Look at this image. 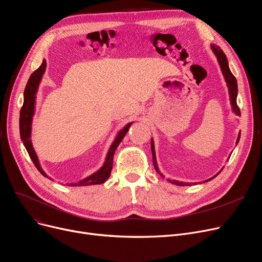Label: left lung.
Masks as SVG:
<instances>
[{
	"instance_id": "8db88e82",
	"label": "left lung",
	"mask_w": 262,
	"mask_h": 262,
	"mask_svg": "<svg viewBox=\"0 0 262 262\" xmlns=\"http://www.w3.org/2000/svg\"><path fill=\"white\" fill-rule=\"evenodd\" d=\"M211 49H212V51L214 52V54H215V56H216V59H217V61H219V64H220V66H221L222 73H223L224 78H225V81H226V83H227V86H228L229 97H230V104H231L232 111L235 113L236 116L240 117V116H241V112H240V109H238V107H237V105H236V96H237V83H236V79H235V77L232 75V73H231V71H230L229 65H228V60H227L226 54L224 53V51H223L220 47L215 46V45H211ZM240 137H241V132L238 133L237 139H236V142H235L236 144H237L238 140H240ZM151 150H152L154 168H155V170H156V171H157L159 174H161L162 177H164L163 173H162L161 171H159L158 166H157L156 155H155V147H154V141H153V139H151ZM229 157H230V156H229ZM222 170H223V168H222ZM222 170H221V171H222ZM221 171H220L217 174H220ZM217 174H215L214 177H212V178L209 179V180L203 181V183H206V182L213 180L214 178L217 177ZM167 181L170 182V183L179 185V186H187V185H191V184H192V183H184V182H180V181H177V180H169V179H167ZM192 185H196V183H194Z\"/></svg>"
}]
</instances>
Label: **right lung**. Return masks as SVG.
Wrapping results in <instances>:
<instances>
[{
  "label": "right lung",
  "mask_w": 262,
  "mask_h": 262,
  "mask_svg": "<svg viewBox=\"0 0 262 262\" xmlns=\"http://www.w3.org/2000/svg\"><path fill=\"white\" fill-rule=\"evenodd\" d=\"M46 71V60H43L41 65L37 68V70L34 72L28 80V83L25 89V93H24V105H22L21 111H20V119H19V129H20V137L22 142H24V145L26 146V149L32 159V162L35 165L38 171L45 177L48 178V176L42 170L38 157L35 153V150H34L32 140H31V133H32V121H33V116H34V111H35V101H36V94H37V90L39 86V83L41 81V78L43 76V73ZM133 122L128 123L125 125V126L117 134L116 139L113 140L112 144L110 145L108 153L106 155L104 165L101 166L97 171L92 173L91 176L76 182V183H71L67 184L68 186H89V185H95V184H101L104 183L108 180L110 177L111 170H112V165H113V155H115V152L117 150V147L125 137V135L128 132L130 125ZM50 179V178H49ZM52 180V179H50Z\"/></svg>",
  "instance_id": "1"
}]
</instances>
